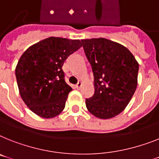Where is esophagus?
Masks as SVG:
<instances>
[{
    "mask_svg": "<svg viewBox=\"0 0 159 159\" xmlns=\"http://www.w3.org/2000/svg\"><path fill=\"white\" fill-rule=\"evenodd\" d=\"M81 86H82V82H81V81H79L78 84H77L75 85V89H80L81 88Z\"/></svg>",
    "mask_w": 159,
    "mask_h": 159,
    "instance_id": "obj_1",
    "label": "esophagus"
}]
</instances>
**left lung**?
<instances>
[{"label": "left lung", "instance_id": "8db88e82", "mask_svg": "<svg viewBox=\"0 0 159 159\" xmlns=\"http://www.w3.org/2000/svg\"><path fill=\"white\" fill-rule=\"evenodd\" d=\"M94 76V94L86 99L88 111L108 119L119 115L137 86L139 64L124 45L105 38L81 40Z\"/></svg>", "mask_w": 159, "mask_h": 159}]
</instances>
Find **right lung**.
<instances>
[{
    "instance_id": "right-lung-1",
    "label": "right lung",
    "mask_w": 159,
    "mask_h": 159,
    "mask_svg": "<svg viewBox=\"0 0 159 159\" xmlns=\"http://www.w3.org/2000/svg\"><path fill=\"white\" fill-rule=\"evenodd\" d=\"M81 46L79 40L51 36L30 46L21 56L15 69L18 90L35 115L51 119L63 111L72 89L66 83L62 66Z\"/></svg>"
}]
</instances>
